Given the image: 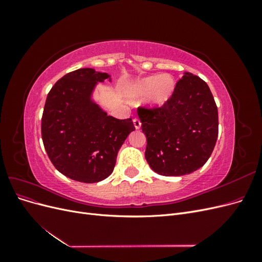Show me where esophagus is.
I'll list each match as a JSON object with an SVG mask.
<instances>
[{"label": "esophagus", "instance_id": "1", "mask_svg": "<svg viewBox=\"0 0 262 262\" xmlns=\"http://www.w3.org/2000/svg\"><path fill=\"white\" fill-rule=\"evenodd\" d=\"M133 124L136 126V129H140L141 128V121L139 118H134L133 119Z\"/></svg>", "mask_w": 262, "mask_h": 262}]
</instances>
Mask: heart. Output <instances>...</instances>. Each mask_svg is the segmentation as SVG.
<instances>
[{
	"mask_svg": "<svg viewBox=\"0 0 262 262\" xmlns=\"http://www.w3.org/2000/svg\"><path fill=\"white\" fill-rule=\"evenodd\" d=\"M176 82L169 74L150 75L142 78L136 84H133L126 91V96L130 99H138L147 96L148 104L152 107H162L175 91Z\"/></svg>",
	"mask_w": 262,
	"mask_h": 262,
	"instance_id": "obj_1",
	"label": "heart"
}]
</instances>
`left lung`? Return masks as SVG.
I'll list each match as a JSON object with an SVG mask.
<instances>
[{
    "label": "left lung",
    "mask_w": 262,
    "mask_h": 262,
    "mask_svg": "<svg viewBox=\"0 0 262 262\" xmlns=\"http://www.w3.org/2000/svg\"><path fill=\"white\" fill-rule=\"evenodd\" d=\"M145 158L162 176H184L207 163L219 134L217 107L199 76L186 72L162 107H139Z\"/></svg>",
    "instance_id": "8db88e82"
}]
</instances>
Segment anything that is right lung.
Here are the masks:
<instances>
[{"mask_svg": "<svg viewBox=\"0 0 262 262\" xmlns=\"http://www.w3.org/2000/svg\"><path fill=\"white\" fill-rule=\"evenodd\" d=\"M110 75L94 69L66 74L50 90L41 119V137L51 163L63 175L93 184L107 178L118 150L136 130L132 119L107 116L92 94Z\"/></svg>", "mask_w": 262, "mask_h": 262, "instance_id": "add662e5", "label": "right lung"}]
</instances>
